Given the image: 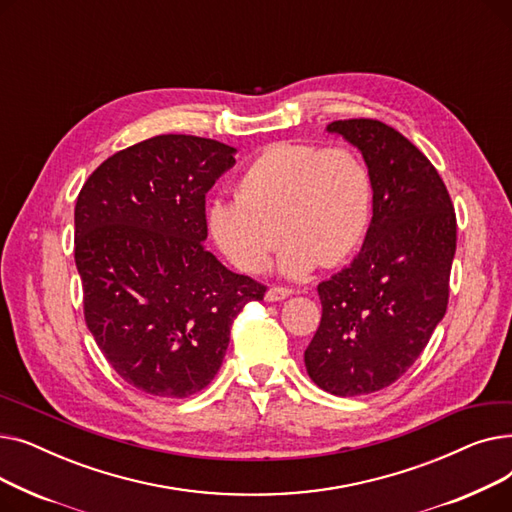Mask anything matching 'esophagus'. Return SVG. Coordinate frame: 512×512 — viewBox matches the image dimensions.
I'll use <instances>...</instances> for the list:
<instances>
[{
  "label": "esophagus",
  "mask_w": 512,
  "mask_h": 512,
  "mask_svg": "<svg viewBox=\"0 0 512 512\" xmlns=\"http://www.w3.org/2000/svg\"><path fill=\"white\" fill-rule=\"evenodd\" d=\"M294 290L292 288H282V286H272L270 290L265 292V299L267 301H272V303H276V301H284V299H288L290 294H292Z\"/></svg>",
  "instance_id": "34e87169"
}]
</instances>
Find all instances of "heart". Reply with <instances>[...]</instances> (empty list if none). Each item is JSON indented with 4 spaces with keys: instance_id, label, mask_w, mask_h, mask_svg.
Returning <instances> with one entry per match:
<instances>
[{
    "instance_id": "1",
    "label": "heart",
    "mask_w": 512,
    "mask_h": 512,
    "mask_svg": "<svg viewBox=\"0 0 512 512\" xmlns=\"http://www.w3.org/2000/svg\"><path fill=\"white\" fill-rule=\"evenodd\" d=\"M371 209L373 178L359 153L278 143L242 172L236 199L209 205L207 226L215 245L247 274L267 270L282 234L280 272L303 278L317 263L334 267L361 247Z\"/></svg>"
}]
</instances>
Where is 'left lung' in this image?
Here are the masks:
<instances>
[{"instance_id": "1", "label": "left lung", "mask_w": 512, "mask_h": 512, "mask_svg": "<svg viewBox=\"0 0 512 512\" xmlns=\"http://www.w3.org/2000/svg\"><path fill=\"white\" fill-rule=\"evenodd\" d=\"M326 130L361 151L373 218L353 263L317 286L321 321L305 367L321 390L361 396L394 384L442 321L456 215L432 161L392 126L359 118Z\"/></svg>"}]
</instances>
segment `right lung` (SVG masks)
<instances>
[{"label": "right lung", "mask_w": 512, "mask_h": 512, "mask_svg": "<svg viewBox=\"0 0 512 512\" xmlns=\"http://www.w3.org/2000/svg\"><path fill=\"white\" fill-rule=\"evenodd\" d=\"M236 149L159 134L107 157L74 207L85 321L120 378L186 398L220 371L234 317L265 286L205 249V195Z\"/></svg>", "instance_id": "right-lung-1"}]
</instances>
